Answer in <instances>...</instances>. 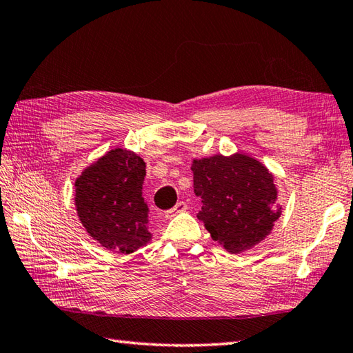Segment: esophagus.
<instances>
[{
    "instance_id": "1",
    "label": "esophagus",
    "mask_w": 353,
    "mask_h": 353,
    "mask_svg": "<svg viewBox=\"0 0 353 353\" xmlns=\"http://www.w3.org/2000/svg\"><path fill=\"white\" fill-rule=\"evenodd\" d=\"M185 210H187V203L184 201H179L174 208H170V210L166 211V217L170 219V217L176 216L178 213H183V211H185Z\"/></svg>"
}]
</instances>
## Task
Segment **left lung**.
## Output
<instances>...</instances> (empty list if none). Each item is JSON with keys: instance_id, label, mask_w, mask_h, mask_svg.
Here are the masks:
<instances>
[{"instance_id": "8db88e82", "label": "left lung", "mask_w": 353, "mask_h": 353, "mask_svg": "<svg viewBox=\"0 0 353 353\" xmlns=\"http://www.w3.org/2000/svg\"><path fill=\"white\" fill-rule=\"evenodd\" d=\"M193 189L202 199L198 219L211 239L232 254L260 243L281 216L273 176L248 155L193 160Z\"/></svg>"}]
</instances>
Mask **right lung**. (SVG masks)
Returning a JSON list of instances; mask_svg holds the SVG:
<instances>
[{"label":"right lung","mask_w":353,"mask_h":353,"mask_svg":"<svg viewBox=\"0 0 353 353\" xmlns=\"http://www.w3.org/2000/svg\"><path fill=\"white\" fill-rule=\"evenodd\" d=\"M145 175L146 164L137 154L116 148L75 181L77 213L101 246L131 254L150 243Z\"/></svg>","instance_id":"add662e5"}]
</instances>
